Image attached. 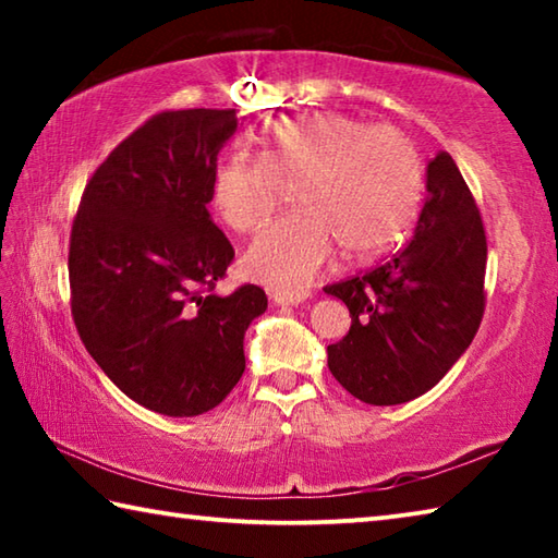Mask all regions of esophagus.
Instances as JSON below:
<instances>
[{
  "mask_svg": "<svg viewBox=\"0 0 558 558\" xmlns=\"http://www.w3.org/2000/svg\"><path fill=\"white\" fill-rule=\"evenodd\" d=\"M307 298H310L307 292H286V290L270 292V300L276 302V305H300V302H305Z\"/></svg>",
  "mask_w": 558,
  "mask_h": 558,
  "instance_id": "obj_1",
  "label": "esophagus"
}]
</instances>
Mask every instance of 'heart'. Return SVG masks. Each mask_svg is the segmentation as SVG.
<instances>
[{
	"label": "heart",
	"mask_w": 558,
	"mask_h": 558,
	"mask_svg": "<svg viewBox=\"0 0 558 558\" xmlns=\"http://www.w3.org/2000/svg\"><path fill=\"white\" fill-rule=\"evenodd\" d=\"M423 182V159L403 132L342 112H310L268 122L258 162L221 159L211 202L233 231L253 233L276 214L280 184H295L298 211L258 235L243 270L266 286L300 290L337 243L344 256L366 258L399 241L418 214Z\"/></svg>",
	"instance_id": "heart-1"
}]
</instances>
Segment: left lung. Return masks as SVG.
<instances>
[{"label":"left lung","instance_id":"left-lung-1","mask_svg":"<svg viewBox=\"0 0 558 558\" xmlns=\"http://www.w3.org/2000/svg\"><path fill=\"white\" fill-rule=\"evenodd\" d=\"M487 239L483 219L448 153L426 169L413 239L381 266L335 286L352 327L327 347L335 379L372 405L430 391L475 337L485 313Z\"/></svg>","mask_w":558,"mask_h":558}]
</instances>
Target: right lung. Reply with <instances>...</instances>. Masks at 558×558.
I'll return each instance as SVG.
<instances>
[{
	"instance_id": "right-lung-1",
	"label": "right lung",
	"mask_w": 558,
	"mask_h": 558,
	"mask_svg": "<svg viewBox=\"0 0 558 558\" xmlns=\"http://www.w3.org/2000/svg\"><path fill=\"white\" fill-rule=\"evenodd\" d=\"M235 110H167L112 149L71 229V313L88 354L145 409L189 418L245 369L243 337L268 298L214 288L233 245L211 221V174Z\"/></svg>"
}]
</instances>
